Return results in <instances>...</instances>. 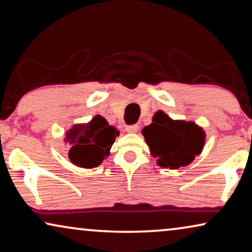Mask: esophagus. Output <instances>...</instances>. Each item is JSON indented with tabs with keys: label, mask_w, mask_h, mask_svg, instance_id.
I'll use <instances>...</instances> for the list:
<instances>
[{
	"label": "esophagus",
	"mask_w": 252,
	"mask_h": 252,
	"mask_svg": "<svg viewBox=\"0 0 252 252\" xmlns=\"http://www.w3.org/2000/svg\"><path fill=\"white\" fill-rule=\"evenodd\" d=\"M138 127H139L138 125H130V126H126V130L130 133H134V132H137V131H138Z\"/></svg>",
	"instance_id": "34e87169"
}]
</instances>
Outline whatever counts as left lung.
<instances>
[{"label": "left lung", "mask_w": 252, "mask_h": 252, "mask_svg": "<svg viewBox=\"0 0 252 252\" xmlns=\"http://www.w3.org/2000/svg\"><path fill=\"white\" fill-rule=\"evenodd\" d=\"M141 132L157 164L171 170L192 162L202 152L206 139L205 131L194 122L172 120L163 111H157Z\"/></svg>", "instance_id": "8db88e82"}]
</instances>
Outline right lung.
I'll list each match as a JSON object with an SVG mask.
<instances>
[{
  "instance_id": "obj_1",
  "label": "right lung",
  "mask_w": 252,
  "mask_h": 252,
  "mask_svg": "<svg viewBox=\"0 0 252 252\" xmlns=\"http://www.w3.org/2000/svg\"><path fill=\"white\" fill-rule=\"evenodd\" d=\"M119 134V130L108 125L102 115H95L88 123L72 126L64 138L70 145L71 163L84 168L97 167L111 154L112 145Z\"/></svg>"
}]
</instances>
